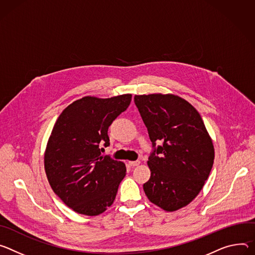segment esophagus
Returning <instances> with one entry per match:
<instances>
[{
  "label": "esophagus",
  "mask_w": 255,
  "mask_h": 255,
  "mask_svg": "<svg viewBox=\"0 0 255 255\" xmlns=\"http://www.w3.org/2000/svg\"><path fill=\"white\" fill-rule=\"evenodd\" d=\"M128 164H129L131 167H134V166L139 165V161H129Z\"/></svg>",
  "instance_id": "obj_1"
}]
</instances>
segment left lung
Returning a JSON list of instances; mask_svg holds the SVG:
<instances>
[{
    "label": "left lung",
    "instance_id": "8db88e82",
    "mask_svg": "<svg viewBox=\"0 0 255 255\" xmlns=\"http://www.w3.org/2000/svg\"><path fill=\"white\" fill-rule=\"evenodd\" d=\"M133 101L153 147L144 191L156 206L176 211L200 193L210 175L215 157L212 139L200 113L178 96L135 95Z\"/></svg>",
    "mask_w": 255,
    "mask_h": 255
}]
</instances>
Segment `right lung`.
I'll list each match as a JSON object with an SVG mask.
<instances>
[{"label": "right lung", "mask_w": 255, "mask_h": 255, "mask_svg": "<svg viewBox=\"0 0 255 255\" xmlns=\"http://www.w3.org/2000/svg\"><path fill=\"white\" fill-rule=\"evenodd\" d=\"M130 100V94L83 97L54 124L44 155L46 176L54 193L79 214L97 216L116 199L126 165L101 151L110 145L108 128Z\"/></svg>", "instance_id": "right-lung-1"}]
</instances>
